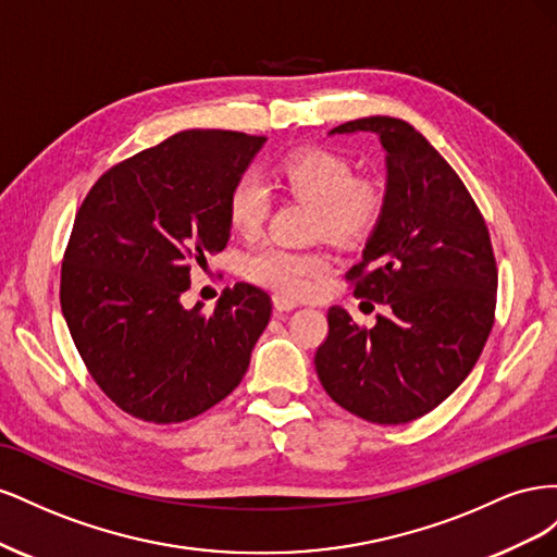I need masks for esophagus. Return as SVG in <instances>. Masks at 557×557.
<instances>
[{
    "instance_id": "34e87169",
    "label": "esophagus",
    "mask_w": 557,
    "mask_h": 557,
    "mask_svg": "<svg viewBox=\"0 0 557 557\" xmlns=\"http://www.w3.org/2000/svg\"><path fill=\"white\" fill-rule=\"evenodd\" d=\"M299 305L295 299H288V297H283V295H274V309L276 311H293V309H297Z\"/></svg>"
}]
</instances>
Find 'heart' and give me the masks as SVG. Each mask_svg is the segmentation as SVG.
<instances>
[{"label": "heart", "mask_w": 557, "mask_h": 557, "mask_svg": "<svg viewBox=\"0 0 557 557\" xmlns=\"http://www.w3.org/2000/svg\"><path fill=\"white\" fill-rule=\"evenodd\" d=\"M285 193L315 207V230L330 239H352L376 223L383 207L381 188L369 178H356L348 158L330 148H301L285 156L274 170ZM272 199L256 174H242L227 195V221L242 237L262 230ZM330 258L320 250H297L267 244L246 260L248 276L281 295H301L330 272Z\"/></svg>", "instance_id": "heart-1"}]
</instances>
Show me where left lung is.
<instances>
[{"mask_svg": "<svg viewBox=\"0 0 557 557\" xmlns=\"http://www.w3.org/2000/svg\"><path fill=\"white\" fill-rule=\"evenodd\" d=\"M334 132H374L385 148L379 225L346 281L391 313L362 327L332 307L315 372L346 411L404 425L440 407L487 342L497 305L491 234L460 176L409 123L372 115Z\"/></svg>", "mask_w": 557, "mask_h": 557, "instance_id": "8db88e82", "label": "left lung"}]
</instances>
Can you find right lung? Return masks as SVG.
Here are the masks:
<instances>
[{"mask_svg":"<svg viewBox=\"0 0 557 557\" xmlns=\"http://www.w3.org/2000/svg\"><path fill=\"white\" fill-rule=\"evenodd\" d=\"M264 137L185 129L113 164L83 199L60 305L90 376L125 413L183 423L237 387L272 297L237 283L207 313L183 307L197 267L230 239L227 195Z\"/></svg>","mask_w":557,"mask_h":557,"instance_id":"add662e5","label":"right lung"}]
</instances>
